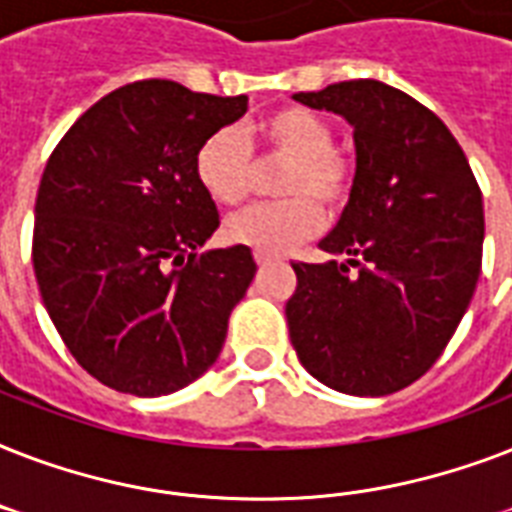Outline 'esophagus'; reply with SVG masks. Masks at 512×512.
<instances>
[{"label": "esophagus", "mask_w": 512, "mask_h": 512, "mask_svg": "<svg viewBox=\"0 0 512 512\" xmlns=\"http://www.w3.org/2000/svg\"><path fill=\"white\" fill-rule=\"evenodd\" d=\"M279 260V257H273V255H265V252H255V263L260 265V268H265V265H273Z\"/></svg>", "instance_id": "34e87169"}]
</instances>
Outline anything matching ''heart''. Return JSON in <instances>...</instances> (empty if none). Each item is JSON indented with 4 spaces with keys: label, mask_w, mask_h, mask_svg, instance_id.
<instances>
[{
    "label": "heart",
    "mask_w": 512,
    "mask_h": 512,
    "mask_svg": "<svg viewBox=\"0 0 512 512\" xmlns=\"http://www.w3.org/2000/svg\"><path fill=\"white\" fill-rule=\"evenodd\" d=\"M263 159H284L276 193L287 199L260 204L225 223V236L265 255H284L324 228V212H342L356 183V164L335 148L329 119L308 106H284L257 124ZM193 172L209 199L239 207L255 188V156L233 127L215 130L193 154Z\"/></svg>",
    "instance_id": "b5f03b06"
}]
</instances>
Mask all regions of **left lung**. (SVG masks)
Masks as SVG:
<instances>
[{"instance_id": "1", "label": "left lung", "mask_w": 512, "mask_h": 512, "mask_svg": "<svg viewBox=\"0 0 512 512\" xmlns=\"http://www.w3.org/2000/svg\"><path fill=\"white\" fill-rule=\"evenodd\" d=\"M295 100L345 116L356 183L319 247L348 263H292L289 340L308 372L350 396H388L436 364L468 311L484 252L476 175L430 108L374 79Z\"/></svg>"}]
</instances>
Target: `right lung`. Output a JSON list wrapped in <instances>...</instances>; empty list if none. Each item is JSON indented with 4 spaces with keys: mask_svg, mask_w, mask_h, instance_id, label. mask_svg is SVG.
Listing matches in <instances>:
<instances>
[{
    "mask_svg": "<svg viewBox=\"0 0 512 512\" xmlns=\"http://www.w3.org/2000/svg\"><path fill=\"white\" fill-rule=\"evenodd\" d=\"M244 114L247 95L143 79L87 108L47 159L36 284L71 356L108 388L167 396L220 356L257 265L244 244L196 252L220 217L193 154Z\"/></svg>",
    "mask_w": 512,
    "mask_h": 512,
    "instance_id": "add662e5",
    "label": "right lung"
}]
</instances>
